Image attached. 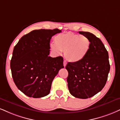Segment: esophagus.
Segmentation results:
<instances>
[{
    "label": "esophagus",
    "instance_id": "esophagus-1",
    "mask_svg": "<svg viewBox=\"0 0 120 120\" xmlns=\"http://www.w3.org/2000/svg\"><path fill=\"white\" fill-rule=\"evenodd\" d=\"M63 65H64V67H65L66 65V61H65V60H64V62H63Z\"/></svg>",
    "mask_w": 120,
    "mask_h": 120
}]
</instances>
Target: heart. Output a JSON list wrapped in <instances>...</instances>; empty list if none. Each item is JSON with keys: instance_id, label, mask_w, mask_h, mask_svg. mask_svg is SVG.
Here are the masks:
<instances>
[{"instance_id": "1", "label": "heart", "mask_w": 120, "mask_h": 120, "mask_svg": "<svg viewBox=\"0 0 120 120\" xmlns=\"http://www.w3.org/2000/svg\"><path fill=\"white\" fill-rule=\"evenodd\" d=\"M54 43L51 46L52 50L58 54L64 51L65 57L72 63L83 60L91 46V42L87 36L74 33L58 34L55 37Z\"/></svg>"}]
</instances>
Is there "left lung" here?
I'll list each match as a JSON object with an SVG mask.
<instances>
[{
	"mask_svg": "<svg viewBox=\"0 0 120 120\" xmlns=\"http://www.w3.org/2000/svg\"><path fill=\"white\" fill-rule=\"evenodd\" d=\"M90 39L91 46L87 55L78 63H68L65 68L69 92L75 97L90 98L106 84L110 70L109 53L101 40L88 32H79Z\"/></svg>",
	"mask_w": 120,
	"mask_h": 120,
	"instance_id": "1",
	"label": "left lung"
}]
</instances>
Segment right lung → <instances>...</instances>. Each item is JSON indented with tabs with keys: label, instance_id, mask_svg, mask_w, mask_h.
I'll list each match as a JSON object with an SVG mask.
<instances>
[{
	"label": "right lung",
	"instance_id": "right-lung-1",
	"mask_svg": "<svg viewBox=\"0 0 120 120\" xmlns=\"http://www.w3.org/2000/svg\"><path fill=\"white\" fill-rule=\"evenodd\" d=\"M61 30H34L22 36L14 46L11 61L13 81L18 89L33 98L48 95L53 79L64 68L61 56L51 57L50 42Z\"/></svg>",
	"mask_w": 120,
	"mask_h": 120
}]
</instances>
